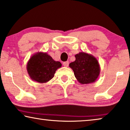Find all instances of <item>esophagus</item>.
<instances>
[{
	"label": "esophagus",
	"mask_w": 130,
	"mask_h": 130,
	"mask_svg": "<svg viewBox=\"0 0 130 130\" xmlns=\"http://www.w3.org/2000/svg\"><path fill=\"white\" fill-rule=\"evenodd\" d=\"M63 65L65 67H68V65H69V62L68 61L64 62L63 63Z\"/></svg>",
	"instance_id": "34e87169"
}]
</instances>
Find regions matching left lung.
I'll return each instance as SVG.
<instances>
[{"instance_id":"8db88e82","label":"left lung","mask_w":130,"mask_h":130,"mask_svg":"<svg viewBox=\"0 0 130 130\" xmlns=\"http://www.w3.org/2000/svg\"><path fill=\"white\" fill-rule=\"evenodd\" d=\"M75 61L69 63L75 77L80 83H94L100 74L101 68L97 59L87 53L80 52L75 55Z\"/></svg>"}]
</instances>
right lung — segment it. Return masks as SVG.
Returning a JSON list of instances; mask_svg holds the SVG:
<instances>
[{
    "mask_svg": "<svg viewBox=\"0 0 130 130\" xmlns=\"http://www.w3.org/2000/svg\"><path fill=\"white\" fill-rule=\"evenodd\" d=\"M62 67L47 53L38 52L30 58L26 69L30 79L40 83H47L54 77L55 71Z\"/></svg>",
    "mask_w": 130,
    "mask_h": 130,
    "instance_id": "add662e5",
    "label": "right lung"
}]
</instances>
